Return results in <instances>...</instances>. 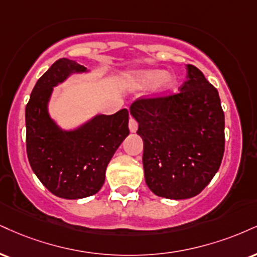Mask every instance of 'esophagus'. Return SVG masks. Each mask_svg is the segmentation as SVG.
<instances>
[{
  "mask_svg": "<svg viewBox=\"0 0 257 257\" xmlns=\"http://www.w3.org/2000/svg\"><path fill=\"white\" fill-rule=\"evenodd\" d=\"M138 125H139L138 120L135 119L133 116L129 117V129H131L132 133H135L138 131Z\"/></svg>",
  "mask_w": 257,
  "mask_h": 257,
  "instance_id": "34e87169",
  "label": "esophagus"
}]
</instances>
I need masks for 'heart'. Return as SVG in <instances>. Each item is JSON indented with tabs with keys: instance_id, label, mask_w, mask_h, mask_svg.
I'll use <instances>...</instances> for the list:
<instances>
[{
	"instance_id": "heart-1",
	"label": "heart",
	"mask_w": 257,
	"mask_h": 257,
	"mask_svg": "<svg viewBox=\"0 0 257 257\" xmlns=\"http://www.w3.org/2000/svg\"><path fill=\"white\" fill-rule=\"evenodd\" d=\"M133 79L139 86H142V87L156 83L157 92L160 94L168 93V92L172 91L176 86L175 79L171 75H168V74L164 75L162 70H145V72L135 74Z\"/></svg>"
}]
</instances>
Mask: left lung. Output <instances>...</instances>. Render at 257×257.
Returning <instances> with one entry per match:
<instances>
[{"label": "left lung", "mask_w": 257, "mask_h": 257, "mask_svg": "<svg viewBox=\"0 0 257 257\" xmlns=\"http://www.w3.org/2000/svg\"><path fill=\"white\" fill-rule=\"evenodd\" d=\"M177 93L145 95L131 112L144 140L145 179L156 195L189 199L212 181L225 151V116L217 88L188 64Z\"/></svg>", "instance_id": "8db88e82"}]
</instances>
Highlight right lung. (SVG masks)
Listing matches in <instances>:
<instances>
[{
    "label": "right lung",
    "mask_w": 257,
    "mask_h": 257,
    "mask_svg": "<svg viewBox=\"0 0 257 257\" xmlns=\"http://www.w3.org/2000/svg\"><path fill=\"white\" fill-rule=\"evenodd\" d=\"M85 67L60 58L40 76L26 105V152L30 165L50 193L62 199L94 195L105 181L106 166L128 137L129 112L97 116L75 132L57 128L46 111L52 87Z\"/></svg>",
    "instance_id": "1"
}]
</instances>
